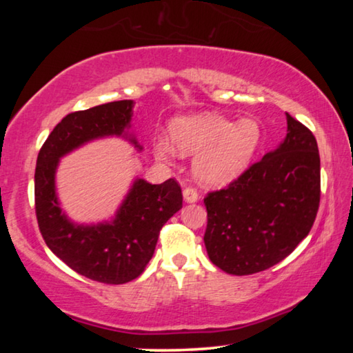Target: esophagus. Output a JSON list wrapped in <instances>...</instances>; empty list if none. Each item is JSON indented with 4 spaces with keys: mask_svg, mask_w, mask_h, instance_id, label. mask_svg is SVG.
<instances>
[{
    "mask_svg": "<svg viewBox=\"0 0 353 353\" xmlns=\"http://www.w3.org/2000/svg\"><path fill=\"white\" fill-rule=\"evenodd\" d=\"M183 199H185V202H191V204H193V202L199 199L198 190L193 188V187H187L183 190Z\"/></svg>",
    "mask_w": 353,
    "mask_h": 353,
    "instance_id": "obj_1",
    "label": "esophagus"
}]
</instances>
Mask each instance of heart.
<instances>
[{
	"mask_svg": "<svg viewBox=\"0 0 353 353\" xmlns=\"http://www.w3.org/2000/svg\"><path fill=\"white\" fill-rule=\"evenodd\" d=\"M170 134L179 152L196 154L194 174L207 185L225 183L243 172L261 141L256 119L244 118L234 123L208 112L172 119ZM174 145L163 135L152 141L155 155L162 160L174 157Z\"/></svg>",
	"mask_w": 353,
	"mask_h": 353,
	"instance_id": "obj_1",
	"label": "heart"
}]
</instances>
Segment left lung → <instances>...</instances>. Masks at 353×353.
I'll use <instances>...</instances> for the list:
<instances>
[{
  "mask_svg": "<svg viewBox=\"0 0 353 353\" xmlns=\"http://www.w3.org/2000/svg\"><path fill=\"white\" fill-rule=\"evenodd\" d=\"M277 149L204 199L208 259L249 276L286 259L312 230L321 199V159L312 130L286 113Z\"/></svg>",
  "mask_w": 353,
  "mask_h": 353,
  "instance_id": "obj_1",
  "label": "left lung"
}]
</instances>
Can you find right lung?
Masks as SVG:
<instances>
[{
  "instance_id": "1",
  "label": "right lung",
  "mask_w": 353,
  "mask_h": 353,
  "mask_svg": "<svg viewBox=\"0 0 353 353\" xmlns=\"http://www.w3.org/2000/svg\"><path fill=\"white\" fill-rule=\"evenodd\" d=\"M132 107L134 101L123 99L68 113L43 143L35 166V214L46 246L77 274L107 285L128 283L145 271L160 230L182 208L181 185L137 179L115 219L83 225L71 223L59 205L56 170L61 157L88 141L126 137Z\"/></svg>"
}]
</instances>
